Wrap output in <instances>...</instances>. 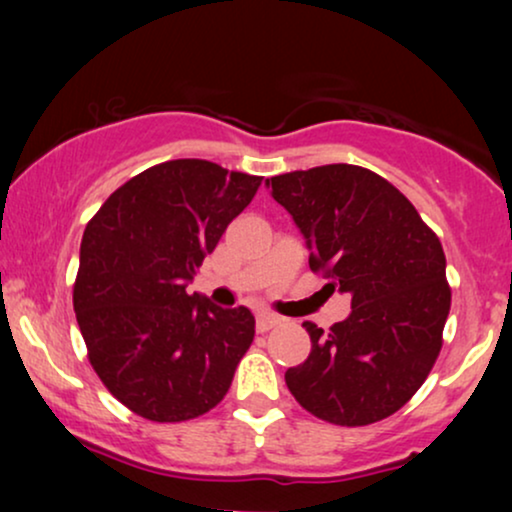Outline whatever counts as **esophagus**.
<instances>
[{"label": "esophagus", "mask_w": 512, "mask_h": 512, "mask_svg": "<svg viewBox=\"0 0 512 512\" xmlns=\"http://www.w3.org/2000/svg\"><path fill=\"white\" fill-rule=\"evenodd\" d=\"M282 324V319L277 317V314H270V312H258L256 317V331L258 333H268L270 328H275Z\"/></svg>", "instance_id": "1"}]
</instances>
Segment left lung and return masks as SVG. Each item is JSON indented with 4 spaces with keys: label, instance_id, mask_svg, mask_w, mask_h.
Instances as JSON below:
<instances>
[{
    "label": "left lung",
    "instance_id": "left-lung-1",
    "mask_svg": "<svg viewBox=\"0 0 512 512\" xmlns=\"http://www.w3.org/2000/svg\"><path fill=\"white\" fill-rule=\"evenodd\" d=\"M310 249L328 289L349 293L347 319L305 321L312 352L286 387L314 417L363 426L415 396L443 345L450 314L440 240L405 195L359 165H319L265 179Z\"/></svg>",
    "mask_w": 512,
    "mask_h": 512
}]
</instances>
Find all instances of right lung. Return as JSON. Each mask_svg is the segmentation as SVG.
Here are the masks:
<instances>
[{
  "label": "right lung",
  "mask_w": 512,
  "mask_h": 512,
  "mask_svg": "<svg viewBox=\"0 0 512 512\" xmlns=\"http://www.w3.org/2000/svg\"><path fill=\"white\" fill-rule=\"evenodd\" d=\"M258 186L209 160H167L125 181L83 230L76 321L104 387L139 417L186 422L228 394L254 314L186 286Z\"/></svg>",
  "instance_id": "1"
}]
</instances>
